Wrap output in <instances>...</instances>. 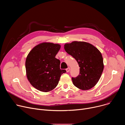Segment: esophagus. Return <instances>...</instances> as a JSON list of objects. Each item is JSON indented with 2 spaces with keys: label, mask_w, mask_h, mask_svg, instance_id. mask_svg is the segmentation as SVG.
<instances>
[{
  "label": "esophagus",
  "mask_w": 125,
  "mask_h": 125,
  "mask_svg": "<svg viewBox=\"0 0 125 125\" xmlns=\"http://www.w3.org/2000/svg\"><path fill=\"white\" fill-rule=\"evenodd\" d=\"M66 71H67V72H69V71H70V68L68 67V68H67V69H66Z\"/></svg>",
  "instance_id": "1"
}]
</instances>
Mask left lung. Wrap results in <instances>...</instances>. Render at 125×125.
<instances>
[{
  "mask_svg": "<svg viewBox=\"0 0 125 125\" xmlns=\"http://www.w3.org/2000/svg\"><path fill=\"white\" fill-rule=\"evenodd\" d=\"M64 49L76 60L80 67L78 76L72 78L74 85L83 91L94 87L99 80L104 69L100 51L90 43L77 41L66 43Z\"/></svg>",
  "mask_w": 125,
  "mask_h": 125,
  "instance_id": "1",
  "label": "left lung"
}]
</instances>
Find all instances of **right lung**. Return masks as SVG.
<instances>
[{"label": "right lung", "mask_w": 125, "mask_h": 125, "mask_svg": "<svg viewBox=\"0 0 125 125\" xmlns=\"http://www.w3.org/2000/svg\"><path fill=\"white\" fill-rule=\"evenodd\" d=\"M61 45L42 42L34 46L26 58V75L30 83L42 92L52 91L57 85L60 77L66 72L60 68V61L55 58Z\"/></svg>", "instance_id": "right-lung-1"}]
</instances>
